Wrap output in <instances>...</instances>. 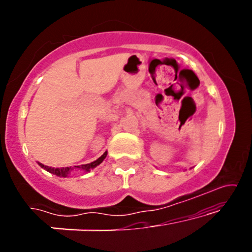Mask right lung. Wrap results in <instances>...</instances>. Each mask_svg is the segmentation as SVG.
<instances>
[{"label": "right lung", "mask_w": 252, "mask_h": 252, "mask_svg": "<svg viewBox=\"0 0 252 252\" xmlns=\"http://www.w3.org/2000/svg\"><path fill=\"white\" fill-rule=\"evenodd\" d=\"M106 155H108V151H105V153L103 154L101 157L97 158V159L94 160V161H92V163L84 164V165H79V166H74V167H71V166H70V167H60V168L56 167V168H55V167L46 166V165L41 164V163H39V161H37V164H39L40 166L42 167V168H44V170L49 172V173H53V174H55V175H57V177L66 178V177H68V175H70L71 172L74 171V170H75V171H77V170H81V171H84V172H86V173H87V172L93 170V168H95L96 166H98V165L101 164L102 161L105 159Z\"/></svg>", "instance_id": "right-lung-1"}]
</instances>
